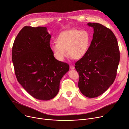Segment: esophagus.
<instances>
[{"label": "esophagus", "instance_id": "esophagus-1", "mask_svg": "<svg viewBox=\"0 0 129 129\" xmlns=\"http://www.w3.org/2000/svg\"><path fill=\"white\" fill-rule=\"evenodd\" d=\"M70 69H71V70H74V69H75V67H74V66L72 65L70 66Z\"/></svg>", "mask_w": 129, "mask_h": 129}]
</instances>
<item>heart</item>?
<instances>
[{"instance_id": "heart-1", "label": "heart", "mask_w": 129, "mask_h": 129, "mask_svg": "<svg viewBox=\"0 0 129 129\" xmlns=\"http://www.w3.org/2000/svg\"><path fill=\"white\" fill-rule=\"evenodd\" d=\"M91 37L86 30L71 29L61 32L56 39V43L51 45L53 55L57 60L63 62L67 54L75 59L85 56L88 50Z\"/></svg>"}]
</instances>
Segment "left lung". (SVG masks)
Listing matches in <instances>:
<instances>
[{
	"label": "left lung",
	"instance_id": "1",
	"mask_svg": "<svg viewBox=\"0 0 129 129\" xmlns=\"http://www.w3.org/2000/svg\"><path fill=\"white\" fill-rule=\"evenodd\" d=\"M93 29L92 40L84 57L75 64L79 74L80 91L88 98L104 93L114 82L120 61L117 40L112 31L98 23L87 24Z\"/></svg>",
	"mask_w": 129,
	"mask_h": 129
}]
</instances>
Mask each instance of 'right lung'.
<instances>
[{
	"label": "right lung",
	"mask_w": 129,
	"mask_h": 129,
	"mask_svg": "<svg viewBox=\"0 0 129 129\" xmlns=\"http://www.w3.org/2000/svg\"><path fill=\"white\" fill-rule=\"evenodd\" d=\"M51 36L46 27L25 26L13 43L12 60L19 84L31 96L49 100L58 92L60 80L69 71L50 49Z\"/></svg>",
	"instance_id": "add662e5"
}]
</instances>
